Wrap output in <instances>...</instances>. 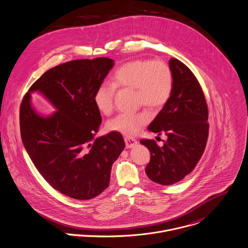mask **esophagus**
Wrapping results in <instances>:
<instances>
[{
    "instance_id": "obj_1",
    "label": "esophagus",
    "mask_w": 248,
    "mask_h": 248,
    "mask_svg": "<svg viewBox=\"0 0 248 248\" xmlns=\"http://www.w3.org/2000/svg\"><path fill=\"white\" fill-rule=\"evenodd\" d=\"M124 141H125V146H126L127 149L133 148V147L136 146V144H137L136 139H134V138H132V137H125V138H124Z\"/></svg>"
}]
</instances>
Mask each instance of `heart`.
Listing matches in <instances>:
<instances>
[{"mask_svg":"<svg viewBox=\"0 0 248 248\" xmlns=\"http://www.w3.org/2000/svg\"><path fill=\"white\" fill-rule=\"evenodd\" d=\"M174 86L173 72L163 61L135 60L116 69L110 83L100 84L93 102L103 115H110L114 108L115 89H134L137 104L151 109L163 107L171 97ZM146 112L120 114L108 123V128L124 135H133L149 121Z\"/></svg>","mask_w":248,"mask_h":248,"instance_id":"b5f03b06","label":"heart"}]
</instances>
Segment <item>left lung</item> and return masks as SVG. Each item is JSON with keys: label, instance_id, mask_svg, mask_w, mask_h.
<instances>
[{"label": "left lung", "instance_id": "obj_1", "mask_svg": "<svg viewBox=\"0 0 248 248\" xmlns=\"http://www.w3.org/2000/svg\"><path fill=\"white\" fill-rule=\"evenodd\" d=\"M169 66L174 78L171 97L148 126L151 132L165 134L167 140L161 148L154 140L140 141L151 153L146 174L162 186L174 185L191 173L209 136L208 106L198 80L175 58L170 59Z\"/></svg>", "mask_w": 248, "mask_h": 248}]
</instances>
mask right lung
<instances>
[{"label":"right lung","instance_id":"obj_1","mask_svg":"<svg viewBox=\"0 0 248 248\" xmlns=\"http://www.w3.org/2000/svg\"><path fill=\"white\" fill-rule=\"evenodd\" d=\"M109 58L75 60L50 68L29 89L20 106L23 145L44 180L77 200H90L110 183L113 163L125 144L112 131L95 138L101 124L93 93L114 66ZM38 92L56 109L39 114L31 103Z\"/></svg>","mask_w":248,"mask_h":248}]
</instances>
